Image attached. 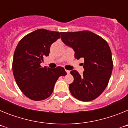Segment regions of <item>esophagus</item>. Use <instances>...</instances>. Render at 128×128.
<instances>
[{"label":"esophagus","instance_id":"esophagus-1","mask_svg":"<svg viewBox=\"0 0 128 128\" xmlns=\"http://www.w3.org/2000/svg\"><path fill=\"white\" fill-rule=\"evenodd\" d=\"M65 71H66V72L67 73V74H70V70H65Z\"/></svg>","mask_w":128,"mask_h":128}]
</instances>
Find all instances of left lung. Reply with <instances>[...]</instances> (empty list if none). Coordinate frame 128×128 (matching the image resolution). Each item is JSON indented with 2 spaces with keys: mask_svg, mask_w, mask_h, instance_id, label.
Returning <instances> with one entry per match:
<instances>
[{
  "mask_svg": "<svg viewBox=\"0 0 128 128\" xmlns=\"http://www.w3.org/2000/svg\"><path fill=\"white\" fill-rule=\"evenodd\" d=\"M61 38L75 51V58L84 60L82 75L76 70L69 90L74 98L90 101L98 98L108 86L113 70L112 52L107 42L89 30L61 32Z\"/></svg>",
  "mask_w": 128,
  "mask_h": 128,
  "instance_id": "obj_1",
  "label": "left lung"
}]
</instances>
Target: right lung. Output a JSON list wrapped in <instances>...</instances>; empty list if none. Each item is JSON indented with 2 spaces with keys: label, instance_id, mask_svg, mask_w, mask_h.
<instances>
[{
  "label": "right lung",
  "instance_id": "obj_1",
  "mask_svg": "<svg viewBox=\"0 0 128 128\" xmlns=\"http://www.w3.org/2000/svg\"><path fill=\"white\" fill-rule=\"evenodd\" d=\"M60 38V32L40 29L20 40L13 56V73L22 93L33 100H42L52 94L60 76L66 74L64 68L42 67L52 43Z\"/></svg>",
  "mask_w": 128,
  "mask_h": 128
}]
</instances>
